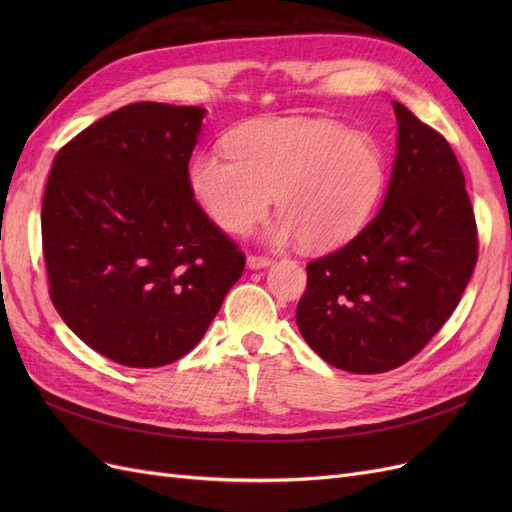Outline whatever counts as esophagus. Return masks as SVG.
<instances>
[{"mask_svg": "<svg viewBox=\"0 0 512 512\" xmlns=\"http://www.w3.org/2000/svg\"><path fill=\"white\" fill-rule=\"evenodd\" d=\"M271 265L269 256H247V267L250 269H265Z\"/></svg>", "mask_w": 512, "mask_h": 512, "instance_id": "obj_1", "label": "esophagus"}]
</instances>
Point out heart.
Listing matches in <instances>:
<instances>
[{
	"label": "heart",
	"mask_w": 512,
	"mask_h": 512,
	"mask_svg": "<svg viewBox=\"0 0 512 512\" xmlns=\"http://www.w3.org/2000/svg\"><path fill=\"white\" fill-rule=\"evenodd\" d=\"M190 166V185L209 218L243 235L269 213L280 215L271 243L297 237L307 252H327L359 235L376 213L389 164L374 138L327 119H262Z\"/></svg>",
	"instance_id": "1"
}]
</instances>
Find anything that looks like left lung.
Returning a JSON list of instances; mask_svg holds the SVG:
<instances>
[{
  "instance_id": "left-lung-1",
  "label": "left lung",
  "mask_w": 512,
  "mask_h": 512,
  "mask_svg": "<svg viewBox=\"0 0 512 512\" xmlns=\"http://www.w3.org/2000/svg\"><path fill=\"white\" fill-rule=\"evenodd\" d=\"M397 156L378 215L342 250L307 265L297 327L352 374L410 361L451 318L478 256L461 166L446 138L393 102Z\"/></svg>"
}]
</instances>
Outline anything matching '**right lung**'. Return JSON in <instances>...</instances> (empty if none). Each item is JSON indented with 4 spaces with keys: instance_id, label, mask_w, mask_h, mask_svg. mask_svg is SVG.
<instances>
[{
    "instance_id": "right-lung-1",
    "label": "right lung",
    "mask_w": 512,
    "mask_h": 512,
    "mask_svg": "<svg viewBox=\"0 0 512 512\" xmlns=\"http://www.w3.org/2000/svg\"><path fill=\"white\" fill-rule=\"evenodd\" d=\"M207 111L136 102L59 149L42 200L53 305L76 337L126 367L188 354L245 256L198 207L188 164Z\"/></svg>"
}]
</instances>
